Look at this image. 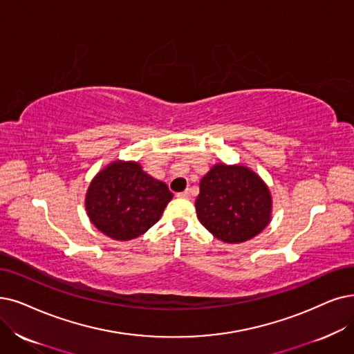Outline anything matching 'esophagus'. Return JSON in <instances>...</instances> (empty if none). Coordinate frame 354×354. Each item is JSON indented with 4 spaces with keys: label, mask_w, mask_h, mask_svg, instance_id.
I'll list each match as a JSON object with an SVG mask.
<instances>
[{
    "label": "esophagus",
    "mask_w": 354,
    "mask_h": 354,
    "mask_svg": "<svg viewBox=\"0 0 354 354\" xmlns=\"http://www.w3.org/2000/svg\"><path fill=\"white\" fill-rule=\"evenodd\" d=\"M177 197H181V199H190V192L185 190V192H181V193H177Z\"/></svg>",
    "instance_id": "obj_1"
}]
</instances>
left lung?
Returning a JSON list of instances; mask_svg holds the SVG:
<instances>
[{"label": "left lung", "instance_id": "left-lung-1", "mask_svg": "<svg viewBox=\"0 0 354 354\" xmlns=\"http://www.w3.org/2000/svg\"><path fill=\"white\" fill-rule=\"evenodd\" d=\"M197 218L223 243H244L270 222L272 196L261 178L243 165L216 164L201 180Z\"/></svg>", "mask_w": 354, "mask_h": 354}]
</instances>
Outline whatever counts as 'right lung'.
<instances>
[{
	"mask_svg": "<svg viewBox=\"0 0 354 354\" xmlns=\"http://www.w3.org/2000/svg\"><path fill=\"white\" fill-rule=\"evenodd\" d=\"M173 193L138 162H111L88 187L86 207L97 230L118 241L145 234L157 223Z\"/></svg>",
	"mask_w": 354,
	"mask_h": 354,
	"instance_id": "right-lung-1",
	"label": "right lung"
}]
</instances>
